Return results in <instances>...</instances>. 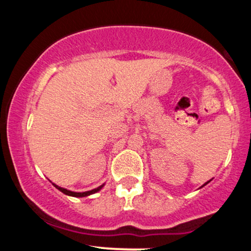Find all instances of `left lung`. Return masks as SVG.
Here are the masks:
<instances>
[{
  "label": "left lung",
  "mask_w": 251,
  "mask_h": 251,
  "mask_svg": "<svg viewBox=\"0 0 251 251\" xmlns=\"http://www.w3.org/2000/svg\"><path fill=\"white\" fill-rule=\"evenodd\" d=\"M210 181V180H209ZM209 181H208V183H209ZM208 183H205V184H208ZM205 184H204V185H205Z\"/></svg>",
  "instance_id": "obj_1"
}]
</instances>
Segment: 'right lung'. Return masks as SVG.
<instances>
[{
    "instance_id": "right-lung-1",
    "label": "right lung",
    "mask_w": 251,
    "mask_h": 251,
    "mask_svg": "<svg viewBox=\"0 0 251 251\" xmlns=\"http://www.w3.org/2000/svg\"><path fill=\"white\" fill-rule=\"evenodd\" d=\"M54 186H55L57 190H60V191L63 192V194H65V195L73 196V197H86V196H89V195H92V194H96V192L99 191V190L101 189L103 185L99 186V188H97V189L91 190V191H86V192H73V191H70V190H66V189H63V188H60V186L55 185V184H54Z\"/></svg>"
}]
</instances>
